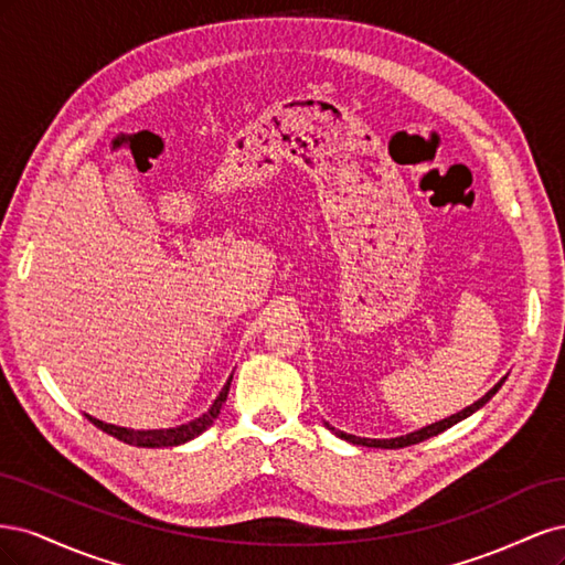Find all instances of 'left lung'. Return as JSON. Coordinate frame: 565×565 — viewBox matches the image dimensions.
Masks as SVG:
<instances>
[{
	"mask_svg": "<svg viewBox=\"0 0 565 565\" xmlns=\"http://www.w3.org/2000/svg\"><path fill=\"white\" fill-rule=\"evenodd\" d=\"M504 380L507 377H502L498 384H494L483 398H478L473 405H469V407H465V409H459L457 415H450V417H446V419H440V422H436V424H429V426H422V429H417V431H413V434H405V436H396V438H361V436H353V434H344V431H337L334 426H330L328 422H324V426H328V429L334 434V436H339L341 440H349V443H353V446H365V448H384V450H396V448H407V446H415V443H422V440H426V438H431V436H438V434H443L446 429H450V426H455L457 422H461V419H467L469 415H473L476 409H481L494 393H498L500 388H502V384H504Z\"/></svg>",
	"mask_w": 565,
	"mask_h": 565,
	"instance_id": "8db88e82",
	"label": "left lung"
}]
</instances>
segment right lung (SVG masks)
Here are the masks:
<instances>
[{"label":"right lung","instance_id":"right-lung-1","mask_svg":"<svg viewBox=\"0 0 565 565\" xmlns=\"http://www.w3.org/2000/svg\"><path fill=\"white\" fill-rule=\"evenodd\" d=\"M231 380H233V374L228 377V382L224 384V388L218 391V396L210 405L207 413H202L200 417L185 422L181 426H172V429H127V426L106 424V422H100L92 415H84V417H87L94 426H98L100 431H106L113 438L127 443V446H136V448H174V446H183V443L198 438L202 431H207L210 426L214 424V419L221 413V407H224V403L228 398Z\"/></svg>","mask_w":565,"mask_h":565}]
</instances>
